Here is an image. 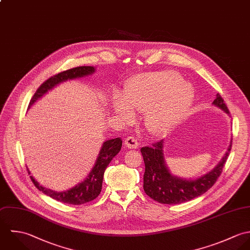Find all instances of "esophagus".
<instances>
[{
    "label": "esophagus",
    "instance_id": "esophagus-1",
    "mask_svg": "<svg viewBox=\"0 0 250 250\" xmlns=\"http://www.w3.org/2000/svg\"><path fill=\"white\" fill-rule=\"evenodd\" d=\"M125 146L128 149H138L139 148V144L137 141V138L134 136H128L125 140Z\"/></svg>",
    "mask_w": 250,
    "mask_h": 250
}]
</instances>
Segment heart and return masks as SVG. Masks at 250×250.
<instances>
[{
  "mask_svg": "<svg viewBox=\"0 0 250 250\" xmlns=\"http://www.w3.org/2000/svg\"><path fill=\"white\" fill-rule=\"evenodd\" d=\"M194 96L193 86L183 81L177 71H152L132 77L122 95L113 97L112 106L117 114L125 118L130 115L128 109L144 112L147 128L161 135L182 120Z\"/></svg>",
  "mask_w": 250,
  "mask_h": 250,
  "instance_id": "heart-1",
  "label": "heart"
}]
</instances>
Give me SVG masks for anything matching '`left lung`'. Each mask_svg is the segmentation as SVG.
<instances>
[{
  "label": "left lung",
  "mask_w": 250,
  "mask_h": 250,
  "mask_svg": "<svg viewBox=\"0 0 250 250\" xmlns=\"http://www.w3.org/2000/svg\"><path fill=\"white\" fill-rule=\"evenodd\" d=\"M213 105L219 107L228 115L227 105L219 94L216 95ZM164 140L153 143L150 147H143L141 153L145 163L144 190L151 199L161 204H181L194 199L208 191L219 178L224 164L230 153L232 141L225 155L208 173L193 180L174 176L169 171L163 153Z\"/></svg>",
  "instance_id": "8db88e82"
}]
</instances>
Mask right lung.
Segmentation results:
<instances>
[{"label":"right lung","instance_id":"right-lung-1","mask_svg":"<svg viewBox=\"0 0 250 250\" xmlns=\"http://www.w3.org/2000/svg\"><path fill=\"white\" fill-rule=\"evenodd\" d=\"M95 71H96V68L94 66H77L52 76L43 84H42L41 87L37 90L34 97L30 101L29 107H31L37 100L43 97L48 91L52 90L58 84L67 80H72V79L91 75ZM122 144H123V141L120 137L105 141L100 149L95 166L93 167L92 171L90 172L86 180H84L83 182L79 183L78 185H76L75 187L67 190L61 191V192L54 191L49 188H43L42 186H40V184L32 176H31V180L39 190L42 191L44 194L50 196L53 199L62 202V203H66V204H71V205H82V204L88 203L90 201L96 199L100 195L101 192L104 171L107 168L108 164L113 159V157L116 156L118 152L121 150ZM27 170L30 175L31 173L28 168Z\"/></svg>","mask_w":250,"mask_h":250}]
</instances>
